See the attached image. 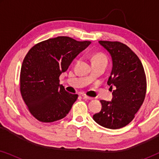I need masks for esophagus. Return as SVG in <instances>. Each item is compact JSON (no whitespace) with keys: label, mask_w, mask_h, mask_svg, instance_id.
<instances>
[{"label":"esophagus","mask_w":159,"mask_h":159,"mask_svg":"<svg viewBox=\"0 0 159 159\" xmlns=\"http://www.w3.org/2000/svg\"><path fill=\"white\" fill-rule=\"evenodd\" d=\"M82 98H83L84 99H86V100H93V98H91V97H89L88 95H86L85 94H82Z\"/></svg>","instance_id":"obj_1"}]
</instances>
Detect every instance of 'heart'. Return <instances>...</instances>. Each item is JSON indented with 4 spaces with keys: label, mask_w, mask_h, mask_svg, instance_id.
<instances>
[{
    "label": "heart",
    "mask_w": 159,
    "mask_h": 159,
    "mask_svg": "<svg viewBox=\"0 0 159 159\" xmlns=\"http://www.w3.org/2000/svg\"><path fill=\"white\" fill-rule=\"evenodd\" d=\"M95 60H106V58L105 56H103V55H101V54H97V55H95L94 57H93V61Z\"/></svg>",
    "instance_id": "heart-1"
}]
</instances>
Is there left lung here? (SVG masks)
Masks as SVG:
<instances>
[{
  "mask_svg": "<svg viewBox=\"0 0 159 159\" xmlns=\"http://www.w3.org/2000/svg\"><path fill=\"white\" fill-rule=\"evenodd\" d=\"M109 53L112 69L107 84L116 87L111 101L101 100V111L93 115L95 122L108 129L122 128L131 122L144 101L146 77L138 56L120 42L99 41Z\"/></svg>",
  "mask_w": 159,
  "mask_h": 159,
  "instance_id": "obj_1",
  "label": "left lung"
}]
</instances>
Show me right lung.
I'll return each instance as SVG.
<instances>
[{
    "label": "right lung",
    "instance_id": "add662e5",
    "mask_svg": "<svg viewBox=\"0 0 159 159\" xmlns=\"http://www.w3.org/2000/svg\"><path fill=\"white\" fill-rule=\"evenodd\" d=\"M90 43L59 36L30 50L21 66L20 91L34 118L42 122H53L68 114L78 95L66 92L59 84V77Z\"/></svg>",
    "mask_w": 159,
    "mask_h": 159
}]
</instances>
